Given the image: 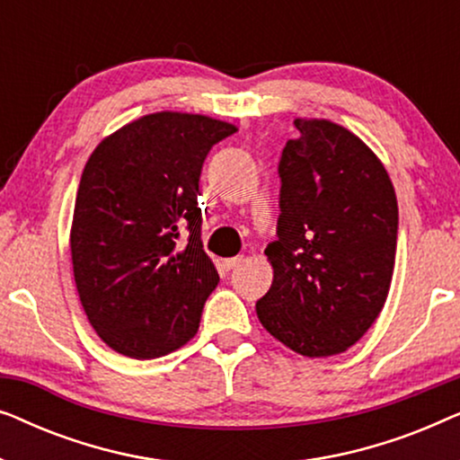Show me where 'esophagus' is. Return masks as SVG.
<instances>
[{
  "instance_id": "1",
  "label": "esophagus",
  "mask_w": 460,
  "mask_h": 460,
  "mask_svg": "<svg viewBox=\"0 0 460 460\" xmlns=\"http://www.w3.org/2000/svg\"><path fill=\"white\" fill-rule=\"evenodd\" d=\"M243 261H244V257H243V255H238V257H230V260H224V268H226V270H234V268L241 266Z\"/></svg>"
}]
</instances>
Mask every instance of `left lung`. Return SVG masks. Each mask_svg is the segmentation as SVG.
<instances>
[{
	"label": "left lung",
	"mask_w": 460,
	"mask_h": 460,
	"mask_svg": "<svg viewBox=\"0 0 460 460\" xmlns=\"http://www.w3.org/2000/svg\"><path fill=\"white\" fill-rule=\"evenodd\" d=\"M282 148L274 268L257 318L307 358L341 354L385 305L398 244L392 180L360 137L326 119H295Z\"/></svg>",
	"instance_id": "8db88e82"
}]
</instances>
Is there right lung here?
I'll use <instances>...</instances> for the list:
<instances>
[{
    "label": "right lung",
    "mask_w": 460,
    "mask_h": 460,
    "mask_svg": "<svg viewBox=\"0 0 460 460\" xmlns=\"http://www.w3.org/2000/svg\"><path fill=\"white\" fill-rule=\"evenodd\" d=\"M234 131L205 115L153 112L104 137L87 159L73 274L87 320L119 354L150 360L197 335L219 282L200 241L199 180L213 144Z\"/></svg>",
    "instance_id": "obj_1"
}]
</instances>
